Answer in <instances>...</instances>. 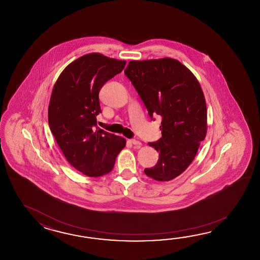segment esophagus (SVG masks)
<instances>
[{
  "label": "esophagus",
  "instance_id": "esophagus-1",
  "mask_svg": "<svg viewBox=\"0 0 260 260\" xmlns=\"http://www.w3.org/2000/svg\"><path fill=\"white\" fill-rule=\"evenodd\" d=\"M130 141H131V143H132L135 147H137V148H139V147L142 145L141 142H140V141H138L137 139H131Z\"/></svg>",
  "mask_w": 260,
  "mask_h": 260
}]
</instances>
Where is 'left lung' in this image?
Instances as JSON below:
<instances>
[{"label":"left lung","mask_w":260,"mask_h":260,"mask_svg":"<svg viewBox=\"0 0 260 260\" xmlns=\"http://www.w3.org/2000/svg\"><path fill=\"white\" fill-rule=\"evenodd\" d=\"M124 73L151 120L161 117V138L149 143L159 152V160L144 172L157 181L172 180L191 164L206 136V103L199 82L187 67L170 57L130 61Z\"/></svg>","instance_id":"1"}]
</instances>
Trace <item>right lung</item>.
<instances>
[{"instance_id":"add662e5","label":"right lung","mask_w":260,"mask_h":260,"mask_svg":"<svg viewBox=\"0 0 260 260\" xmlns=\"http://www.w3.org/2000/svg\"><path fill=\"white\" fill-rule=\"evenodd\" d=\"M125 64L100 53L83 55L64 69L52 91L50 130L67 160L87 177L109 174L125 147L124 138L96 126L100 89Z\"/></svg>"}]
</instances>
